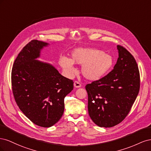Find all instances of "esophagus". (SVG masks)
Wrapping results in <instances>:
<instances>
[{
  "label": "esophagus",
  "mask_w": 151,
  "mask_h": 151,
  "mask_svg": "<svg viewBox=\"0 0 151 151\" xmlns=\"http://www.w3.org/2000/svg\"><path fill=\"white\" fill-rule=\"evenodd\" d=\"M74 86L75 88H81V84L79 83V82H77V81H75L74 82Z\"/></svg>",
  "instance_id": "obj_1"
}]
</instances>
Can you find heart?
I'll list each match as a JSON object with an SVG mask.
<instances>
[{
  "label": "heart",
  "instance_id": "heart-1",
  "mask_svg": "<svg viewBox=\"0 0 151 151\" xmlns=\"http://www.w3.org/2000/svg\"><path fill=\"white\" fill-rule=\"evenodd\" d=\"M60 65L66 74L72 76L76 72L74 64L82 65L81 72L86 79L96 81L101 79L111 69L114 59L110 54L92 48H77L73 50L70 58L63 57Z\"/></svg>",
  "mask_w": 151,
  "mask_h": 151
}]
</instances>
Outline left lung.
<instances>
[{
  "label": "left lung",
  "mask_w": 151,
  "mask_h": 151,
  "mask_svg": "<svg viewBox=\"0 0 151 151\" xmlns=\"http://www.w3.org/2000/svg\"><path fill=\"white\" fill-rule=\"evenodd\" d=\"M117 49L118 58L113 69L86 86L89 115L100 127H112L124 120L140 89L139 70L134 57L124 47L117 45Z\"/></svg>",
  "instance_id": "obj_1"
}]
</instances>
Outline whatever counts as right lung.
<instances>
[{"instance_id": "add662e5", "label": "right lung", "mask_w": 151, "mask_h": 151, "mask_svg": "<svg viewBox=\"0 0 151 151\" xmlns=\"http://www.w3.org/2000/svg\"><path fill=\"white\" fill-rule=\"evenodd\" d=\"M49 44L36 40L18 55L11 73L15 101L24 115L35 124L50 127L64 111V98L74 88L72 80L62 76L50 63L36 60Z\"/></svg>"}]
</instances>
